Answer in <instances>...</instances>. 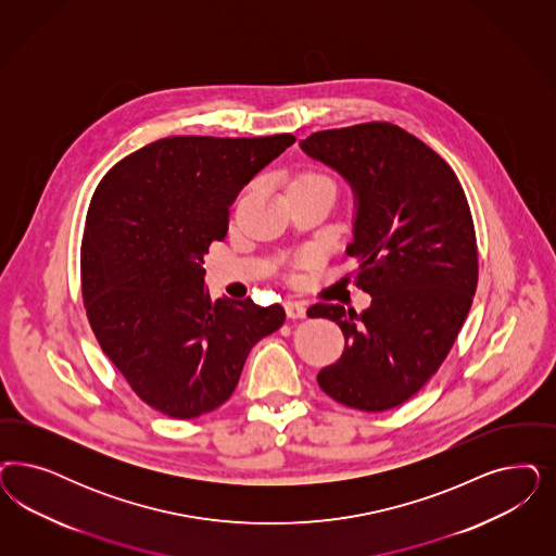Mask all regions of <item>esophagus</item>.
Instances as JSON below:
<instances>
[{
    "label": "esophagus",
    "instance_id": "34e87169",
    "mask_svg": "<svg viewBox=\"0 0 556 556\" xmlns=\"http://www.w3.org/2000/svg\"><path fill=\"white\" fill-rule=\"evenodd\" d=\"M285 308H287V315L290 317V319H305L306 317L305 303H299V301H288V303H285Z\"/></svg>",
    "mask_w": 556,
    "mask_h": 556
}]
</instances>
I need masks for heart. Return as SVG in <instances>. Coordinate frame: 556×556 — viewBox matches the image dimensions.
I'll return each instance as SVG.
<instances>
[{"label": "heart", "mask_w": 556, "mask_h": 556, "mask_svg": "<svg viewBox=\"0 0 556 556\" xmlns=\"http://www.w3.org/2000/svg\"><path fill=\"white\" fill-rule=\"evenodd\" d=\"M313 181H323V184H331L329 179L323 178V176H319V174H305V176H301V178L294 179L292 184H313ZM290 184V186H292Z\"/></svg>", "instance_id": "1"}]
</instances>
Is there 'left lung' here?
<instances>
[{"mask_svg": "<svg viewBox=\"0 0 556 556\" xmlns=\"http://www.w3.org/2000/svg\"><path fill=\"white\" fill-rule=\"evenodd\" d=\"M303 153L348 181L362 313L315 305L340 325L341 358L317 382L341 405L387 412L412 399L448 356L477 290V239L465 190L438 153L391 123L321 130Z\"/></svg>", "mask_w": 556, "mask_h": 556, "instance_id": "obj_1", "label": "left lung"}]
</instances>
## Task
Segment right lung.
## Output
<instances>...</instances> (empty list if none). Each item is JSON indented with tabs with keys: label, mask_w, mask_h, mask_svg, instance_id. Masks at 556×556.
Returning a JSON list of instances; mask_svg holds the SVG:
<instances>
[{
	"label": "right lung",
	"mask_w": 556,
	"mask_h": 556,
	"mask_svg": "<svg viewBox=\"0 0 556 556\" xmlns=\"http://www.w3.org/2000/svg\"><path fill=\"white\" fill-rule=\"evenodd\" d=\"M296 139L167 137L116 163L91 198L81 288L91 329L132 391L194 419L220 407L251 348L282 327L280 305L211 301L204 255L229 206Z\"/></svg>",
	"instance_id": "1"
}]
</instances>
